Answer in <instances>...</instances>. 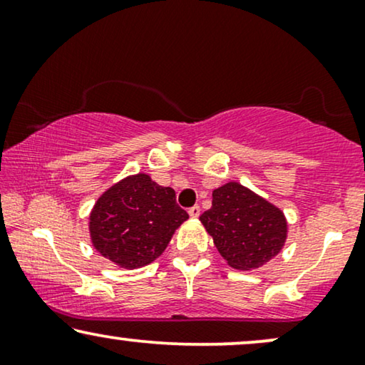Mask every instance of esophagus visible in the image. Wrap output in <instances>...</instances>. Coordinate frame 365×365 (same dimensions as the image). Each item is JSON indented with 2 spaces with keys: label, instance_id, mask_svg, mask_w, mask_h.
Masks as SVG:
<instances>
[{
  "label": "esophagus",
  "instance_id": "34e87169",
  "mask_svg": "<svg viewBox=\"0 0 365 365\" xmlns=\"http://www.w3.org/2000/svg\"><path fill=\"white\" fill-rule=\"evenodd\" d=\"M187 212H189V216L196 219V217H199V214H201V207H199V206H192L191 209H189Z\"/></svg>",
  "mask_w": 365,
  "mask_h": 365
}]
</instances>
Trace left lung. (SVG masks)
<instances>
[{"label": "left lung", "mask_w": 365, "mask_h": 365, "mask_svg": "<svg viewBox=\"0 0 365 365\" xmlns=\"http://www.w3.org/2000/svg\"><path fill=\"white\" fill-rule=\"evenodd\" d=\"M199 221L224 261L237 271L266 266L287 241L282 209L236 181L214 189L212 206Z\"/></svg>", "instance_id": "left-lung-1"}]
</instances>
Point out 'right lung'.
I'll list each match as a JSON object with an SVG mask.
<instances>
[{
	"label": "right lung",
	"instance_id": "obj_1",
	"mask_svg": "<svg viewBox=\"0 0 365 365\" xmlns=\"http://www.w3.org/2000/svg\"><path fill=\"white\" fill-rule=\"evenodd\" d=\"M187 219L173 187L159 186L149 174L138 173L98 197L89 212V237L103 257L131 271L156 261Z\"/></svg>",
	"mask_w": 365,
	"mask_h": 365
}]
</instances>
